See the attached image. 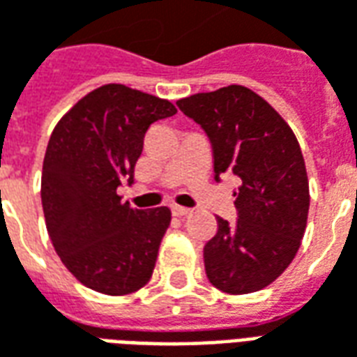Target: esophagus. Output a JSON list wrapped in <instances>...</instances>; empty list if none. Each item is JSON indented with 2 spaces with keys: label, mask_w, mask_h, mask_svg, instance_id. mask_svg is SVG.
Masks as SVG:
<instances>
[{
  "label": "esophagus",
  "mask_w": 357,
  "mask_h": 357,
  "mask_svg": "<svg viewBox=\"0 0 357 357\" xmlns=\"http://www.w3.org/2000/svg\"><path fill=\"white\" fill-rule=\"evenodd\" d=\"M170 208H172V214H174V216H189V214L193 212L191 208H185V206H178V204H172Z\"/></svg>",
  "instance_id": "34e87169"
}]
</instances>
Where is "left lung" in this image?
Here are the masks:
<instances>
[{
  "instance_id": "8db88e82",
  "label": "left lung",
  "mask_w": 357,
  "mask_h": 357,
  "mask_svg": "<svg viewBox=\"0 0 357 357\" xmlns=\"http://www.w3.org/2000/svg\"><path fill=\"white\" fill-rule=\"evenodd\" d=\"M176 105L206 133L214 179H241L233 193L237 222L218 218V233L204 247L206 277L229 294L260 291L289 268L306 229L310 189L298 141L271 105L243 86Z\"/></svg>"
}]
</instances>
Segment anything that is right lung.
Masks as SVG:
<instances>
[{"mask_svg": "<svg viewBox=\"0 0 357 357\" xmlns=\"http://www.w3.org/2000/svg\"><path fill=\"white\" fill-rule=\"evenodd\" d=\"M178 110L166 99L109 84L61 118L42 172L50 239L66 269L102 294H130L147 283L168 229V206L137 210L116 189L133 183L143 137Z\"/></svg>", "mask_w": 357, "mask_h": 357, "instance_id": "right-lung-1", "label": "right lung"}]
</instances>
